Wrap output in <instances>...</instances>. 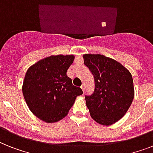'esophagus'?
Listing matches in <instances>:
<instances>
[{"label": "esophagus", "instance_id": "1", "mask_svg": "<svg viewBox=\"0 0 153 153\" xmlns=\"http://www.w3.org/2000/svg\"><path fill=\"white\" fill-rule=\"evenodd\" d=\"M81 89L82 90V91L84 92V91H85V85H84V84H82V85L81 86Z\"/></svg>", "mask_w": 153, "mask_h": 153}]
</instances>
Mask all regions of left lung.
Returning a JSON list of instances; mask_svg holds the SVG:
<instances>
[{
  "instance_id": "obj_1",
  "label": "left lung",
  "mask_w": 153,
  "mask_h": 153,
  "mask_svg": "<svg viewBox=\"0 0 153 153\" xmlns=\"http://www.w3.org/2000/svg\"><path fill=\"white\" fill-rule=\"evenodd\" d=\"M84 64L93 74L94 91L85 100L91 117L103 126L119 121L134 98L132 74L119 62L102 55H83Z\"/></svg>"
}]
</instances>
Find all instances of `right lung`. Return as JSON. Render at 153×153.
Masks as SVG:
<instances>
[{
	"label": "right lung",
	"mask_w": 153,
	"mask_h": 153,
	"mask_svg": "<svg viewBox=\"0 0 153 153\" xmlns=\"http://www.w3.org/2000/svg\"><path fill=\"white\" fill-rule=\"evenodd\" d=\"M74 59L72 55H51L38 61L26 72L22 86L25 102L32 114L47 123L65 117L77 96L83 93L67 75Z\"/></svg>",
	"instance_id": "add662e5"
}]
</instances>
